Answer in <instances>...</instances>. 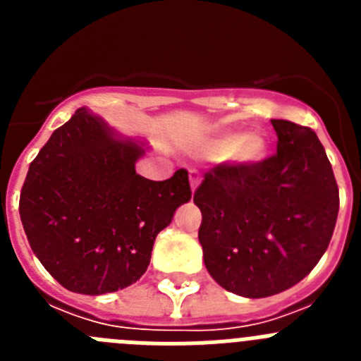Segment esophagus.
Returning <instances> with one entry per match:
<instances>
[{"mask_svg": "<svg viewBox=\"0 0 361 361\" xmlns=\"http://www.w3.org/2000/svg\"><path fill=\"white\" fill-rule=\"evenodd\" d=\"M200 184V175L197 170H190V186L191 191H195Z\"/></svg>", "mask_w": 361, "mask_h": 361, "instance_id": "34e87169", "label": "esophagus"}]
</instances>
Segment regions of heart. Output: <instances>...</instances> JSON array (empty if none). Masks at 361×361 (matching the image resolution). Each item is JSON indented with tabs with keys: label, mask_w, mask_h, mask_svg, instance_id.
Wrapping results in <instances>:
<instances>
[{
	"label": "heart",
	"mask_w": 361,
	"mask_h": 361,
	"mask_svg": "<svg viewBox=\"0 0 361 361\" xmlns=\"http://www.w3.org/2000/svg\"><path fill=\"white\" fill-rule=\"evenodd\" d=\"M266 141L258 135H247V133H226L219 137L212 146L213 155L216 157H233L238 162L251 164L266 155Z\"/></svg>",
	"instance_id": "heart-1"
}]
</instances>
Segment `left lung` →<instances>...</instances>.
Returning <instances> with one entry per match:
<instances>
[{"instance_id":"1","label":"left lung","mask_w":361,"mask_h":361,"mask_svg":"<svg viewBox=\"0 0 361 361\" xmlns=\"http://www.w3.org/2000/svg\"><path fill=\"white\" fill-rule=\"evenodd\" d=\"M276 153L251 164H216L197 188L204 264L220 288L266 298L305 279L325 253L340 197L317 133L273 119Z\"/></svg>"}]
</instances>
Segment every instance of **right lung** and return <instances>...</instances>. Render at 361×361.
Listing matches in <instances>:
<instances>
[{
  "label": "right lung",
  "mask_w": 361,
  "mask_h": 361,
  "mask_svg": "<svg viewBox=\"0 0 361 361\" xmlns=\"http://www.w3.org/2000/svg\"><path fill=\"white\" fill-rule=\"evenodd\" d=\"M145 152L79 108L30 162L19 215L34 255L68 291L104 295L135 283L159 231L191 199L186 170L168 180L135 173Z\"/></svg>",
  "instance_id": "1"
}]
</instances>
